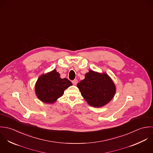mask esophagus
<instances>
[{
  "instance_id": "esophagus-1",
  "label": "esophagus",
  "mask_w": 153,
  "mask_h": 153,
  "mask_svg": "<svg viewBox=\"0 0 153 153\" xmlns=\"http://www.w3.org/2000/svg\"><path fill=\"white\" fill-rule=\"evenodd\" d=\"M77 82H78V81H77V80H76V79H74V80L72 81V83H73V84L74 85H76L77 83Z\"/></svg>"
}]
</instances>
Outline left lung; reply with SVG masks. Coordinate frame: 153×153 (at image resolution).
Masks as SVG:
<instances>
[{"mask_svg": "<svg viewBox=\"0 0 153 153\" xmlns=\"http://www.w3.org/2000/svg\"><path fill=\"white\" fill-rule=\"evenodd\" d=\"M82 96L89 105L100 108L109 103L116 92L115 85L106 73L90 70L85 79L77 85Z\"/></svg>", "mask_w": 153, "mask_h": 153, "instance_id": "8db88e82", "label": "left lung"}]
</instances>
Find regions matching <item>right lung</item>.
Here are the masks:
<instances>
[{
  "instance_id": "add662e5",
  "label": "right lung",
  "mask_w": 153,
  "mask_h": 153,
  "mask_svg": "<svg viewBox=\"0 0 153 153\" xmlns=\"http://www.w3.org/2000/svg\"><path fill=\"white\" fill-rule=\"evenodd\" d=\"M72 85L66 78L61 79L56 70L41 75L37 80L35 91L38 98L47 103H54L64 94V91Z\"/></svg>"
}]
</instances>
